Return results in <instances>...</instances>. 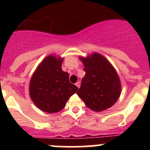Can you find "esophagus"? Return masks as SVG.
Segmentation results:
<instances>
[{"label":"esophagus","instance_id":"esophagus-1","mask_svg":"<svg viewBox=\"0 0 150 150\" xmlns=\"http://www.w3.org/2000/svg\"><path fill=\"white\" fill-rule=\"evenodd\" d=\"M75 86H76L77 87H78V88H79L80 86H81V83H80V82H77L76 83H75Z\"/></svg>","mask_w":150,"mask_h":150}]
</instances>
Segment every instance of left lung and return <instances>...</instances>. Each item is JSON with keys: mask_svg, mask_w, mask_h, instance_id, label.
Here are the masks:
<instances>
[{"mask_svg": "<svg viewBox=\"0 0 150 150\" xmlns=\"http://www.w3.org/2000/svg\"><path fill=\"white\" fill-rule=\"evenodd\" d=\"M79 58L86 75L77 93L93 111L107 110L115 104L121 93V83L115 69L99 53Z\"/></svg>", "mask_w": 150, "mask_h": 150, "instance_id": "left-lung-1", "label": "left lung"}]
</instances>
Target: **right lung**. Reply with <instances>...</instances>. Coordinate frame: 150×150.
Returning a JSON list of instances; mask_svg holds the SVG:
<instances>
[{
	"label": "right lung",
	"mask_w": 150,
	"mask_h": 150,
	"mask_svg": "<svg viewBox=\"0 0 150 150\" xmlns=\"http://www.w3.org/2000/svg\"><path fill=\"white\" fill-rule=\"evenodd\" d=\"M63 58L48 55L36 68L29 86L30 96L38 108L56 113L65 107L78 88L69 81V74L62 69Z\"/></svg>",
	"instance_id": "add662e5"
}]
</instances>
